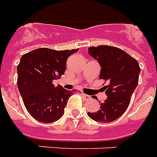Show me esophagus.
<instances>
[{
	"label": "esophagus",
	"mask_w": 157,
	"mask_h": 157,
	"mask_svg": "<svg viewBox=\"0 0 157 157\" xmlns=\"http://www.w3.org/2000/svg\"><path fill=\"white\" fill-rule=\"evenodd\" d=\"M82 97H83V98H84L85 100H88L91 98V97L88 96V95H87V94H82Z\"/></svg>",
	"instance_id": "34e87169"
}]
</instances>
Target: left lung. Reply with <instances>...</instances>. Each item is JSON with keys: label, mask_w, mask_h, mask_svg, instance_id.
Segmentation results:
<instances>
[{"label": "left lung", "mask_w": 157, "mask_h": 157, "mask_svg": "<svg viewBox=\"0 0 157 157\" xmlns=\"http://www.w3.org/2000/svg\"><path fill=\"white\" fill-rule=\"evenodd\" d=\"M88 53L100 63L99 78L108 82V85L104 86L108 98L103 102L99 101L98 112L88 113V115L96 122H113L128 109L138 84L141 69L134 58L117 47L92 46L88 48Z\"/></svg>", "instance_id": "obj_1"}]
</instances>
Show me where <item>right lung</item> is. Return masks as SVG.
Returning <instances> with one entry per match:
<instances>
[{"label": "right lung", "mask_w": 157, "mask_h": 157, "mask_svg": "<svg viewBox=\"0 0 157 157\" xmlns=\"http://www.w3.org/2000/svg\"><path fill=\"white\" fill-rule=\"evenodd\" d=\"M78 50L40 48L21 57L17 85L25 108L35 120L49 123L63 115L73 92L55 86L53 81L64 74L67 59Z\"/></svg>", "instance_id": "add662e5"}]
</instances>
